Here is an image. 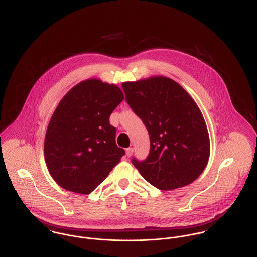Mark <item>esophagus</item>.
Returning a JSON list of instances; mask_svg holds the SVG:
<instances>
[{"label": "esophagus", "mask_w": 257, "mask_h": 257, "mask_svg": "<svg viewBox=\"0 0 257 257\" xmlns=\"http://www.w3.org/2000/svg\"><path fill=\"white\" fill-rule=\"evenodd\" d=\"M125 152H126V156H127V157L132 156V154H133V152H134V148H133V147H128V148L125 149Z\"/></svg>", "instance_id": "1"}]
</instances>
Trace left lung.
<instances>
[{
  "label": "left lung",
  "mask_w": 257,
  "mask_h": 257,
  "mask_svg": "<svg viewBox=\"0 0 257 257\" xmlns=\"http://www.w3.org/2000/svg\"><path fill=\"white\" fill-rule=\"evenodd\" d=\"M121 87L150 139L146 160H132L142 176L164 191L195 181L208 164L210 139L192 97L177 82L162 76L124 82Z\"/></svg>",
  "instance_id": "obj_1"
}]
</instances>
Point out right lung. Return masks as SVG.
I'll use <instances>...</instances> for the list:
<instances>
[{"instance_id": "1", "label": "right lung", "mask_w": 257, "mask_h": 257, "mask_svg": "<svg viewBox=\"0 0 257 257\" xmlns=\"http://www.w3.org/2000/svg\"><path fill=\"white\" fill-rule=\"evenodd\" d=\"M123 100L121 90L98 79L80 82L62 98L47 126L44 158L63 189L90 194L119 162L110 115Z\"/></svg>"}]
</instances>
